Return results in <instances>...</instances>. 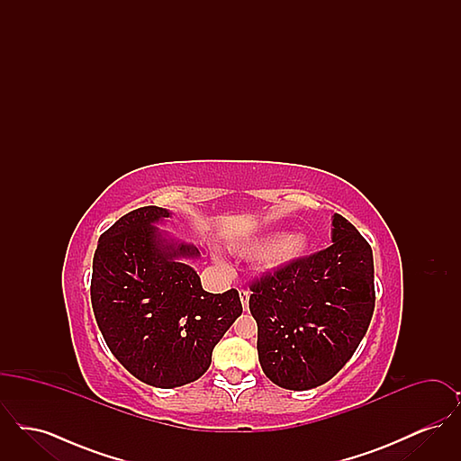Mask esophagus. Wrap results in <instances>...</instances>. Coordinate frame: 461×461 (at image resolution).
<instances>
[{"instance_id":"34e87169","label":"esophagus","mask_w":461,"mask_h":461,"mask_svg":"<svg viewBox=\"0 0 461 461\" xmlns=\"http://www.w3.org/2000/svg\"><path fill=\"white\" fill-rule=\"evenodd\" d=\"M239 295H240L241 306H243V311H247L249 309V297H250V294H249V290H239Z\"/></svg>"}]
</instances>
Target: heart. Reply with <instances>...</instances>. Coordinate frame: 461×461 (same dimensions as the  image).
Wrapping results in <instances>:
<instances>
[{
    "mask_svg": "<svg viewBox=\"0 0 461 461\" xmlns=\"http://www.w3.org/2000/svg\"><path fill=\"white\" fill-rule=\"evenodd\" d=\"M239 249L245 256L263 258L264 269L280 271L306 258L311 249V239L306 231H292L286 235L271 231L245 241ZM212 261L220 266L224 264L220 254H212Z\"/></svg>",
    "mask_w": 461,
    "mask_h": 461,
    "instance_id": "b5f03b06",
    "label": "heart"
}]
</instances>
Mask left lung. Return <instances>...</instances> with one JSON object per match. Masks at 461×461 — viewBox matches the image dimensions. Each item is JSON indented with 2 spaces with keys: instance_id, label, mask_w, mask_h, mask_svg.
Listing matches in <instances>:
<instances>
[{
  "instance_id": "left-lung-1",
  "label": "left lung",
  "mask_w": 461,
  "mask_h": 461,
  "mask_svg": "<svg viewBox=\"0 0 461 461\" xmlns=\"http://www.w3.org/2000/svg\"><path fill=\"white\" fill-rule=\"evenodd\" d=\"M331 226L329 249L250 286L261 368L288 391L329 382L372 321V247L340 214L331 216Z\"/></svg>"
}]
</instances>
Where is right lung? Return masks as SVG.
<instances>
[{
	"instance_id": "right-lung-1",
	"label": "right lung",
	"mask_w": 461,
	"mask_h": 461,
	"mask_svg": "<svg viewBox=\"0 0 461 461\" xmlns=\"http://www.w3.org/2000/svg\"><path fill=\"white\" fill-rule=\"evenodd\" d=\"M167 209L147 205L100 237L91 276L93 312L117 361L138 380L173 389L195 382L212 349L241 314L235 288L205 292L190 261L197 247L158 224Z\"/></svg>"
}]
</instances>
